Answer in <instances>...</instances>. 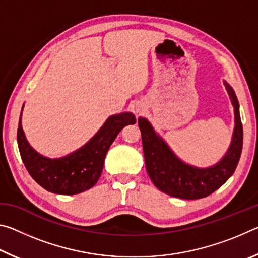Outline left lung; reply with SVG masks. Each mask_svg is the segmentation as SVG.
Here are the masks:
<instances>
[{"label": "left lung", "instance_id": "1", "mask_svg": "<svg viewBox=\"0 0 258 258\" xmlns=\"http://www.w3.org/2000/svg\"><path fill=\"white\" fill-rule=\"evenodd\" d=\"M224 85L234 108V131L226 154L212 167H195L177 158L149 121L139 117L147 172L160 191L175 198L200 199L220 189L232 176L241 156L243 131L238 99L232 87L226 82Z\"/></svg>", "mask_w": 258, "mask_h": 258}]
</instances>
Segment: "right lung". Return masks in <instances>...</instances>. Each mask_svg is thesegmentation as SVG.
Returning a JSON list of instances; mask_svg holds the SVG:
<instances>
[{
	"label": "right lung",
	"mask_w": 258,
	"mask_h": 258,
	"mask_svg": "<svg viewBox=\"0 0 258 258\" xmlns=\"http://www.w3.org/2000/svg\"><path fill=\"white\" fill-rule=\"evenodd\" d=\"M21 113L17 140L26 169L45 190L67 196L81 194L95 185L113 140L126 125L135 124L137 120L132 112L110 116L86 145L62 158L51 159L29 146L21 126Z\"/></svg>",
	"instance_id": "right-lung-1"
}]
</instances>
